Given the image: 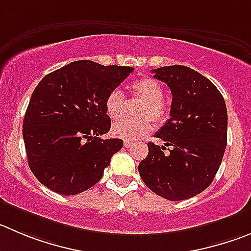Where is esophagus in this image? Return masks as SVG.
I'll return each mask as SVG.
<instances>
[{"label":"esophagus","mask_w":251,"mask_h":251,"mask_svg":"<svg viewBox=\"0 0 251 251\" xmlns=\"http://www.w3.org/2000/svg\"><path fill=\"white\" fill-rule=\"evenodd\" d=\"M131 145H132V142L128 141V140H125V141H124V146H125L126 149H127V147H130Z\"/></svg>","instance_id":"34e87169"}]
</instances>
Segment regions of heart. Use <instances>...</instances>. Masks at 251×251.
I'll use <instances>...</instances> for the list:
<instances>
[{
  "instance_id": "b5f03b06",
  "label": "heart",
  "mask_w": 251,
  "mask_h": 251,
  "mask_svg": "<svg viewBox=\"0 0 251 251\" xmlns=\"http://www.w3.org/2000/svg\"><path fill=\"white\" fill-rule=\"evenodd\" d=\"M133 94L144 99L139 109L140 119L124 118L112 125V132L115 136L125 140H139L151 132L152 119L156 123H165L170 115L167 104L162 100L163 88L154 79L145 76L139 79L131 85ZM125 110V97L120 90H112L107 94L105 99V111L111 119H119Z\"/></svg>"
}]
</instances>
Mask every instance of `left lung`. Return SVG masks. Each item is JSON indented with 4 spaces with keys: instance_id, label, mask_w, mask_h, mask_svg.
Masks as SVG:
<instances>
[{
    "instance_id": "8db88e82",
    "label": "left lung",
    "mask_w": 251,
    "mask_h": 251,
    "mask_svg": "<svg viewBox=\"0 0 251 251\" xmlns=\"http://www.w3.org/2000/svg\"><path fill=\"white\" fill-rule=\"evenodd\" d=\"M172 93L171 118L156 137L171 146L149 142L139 165L144 183L162 198L183 201L204 191L217 175L226 146L228 112L217 86L184 65L152 70Z\"/></svg>"
}]
</instances>
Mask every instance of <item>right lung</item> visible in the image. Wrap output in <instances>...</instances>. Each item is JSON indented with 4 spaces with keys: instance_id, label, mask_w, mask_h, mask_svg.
Returning a JSON list of instances; mask_svg holds the SVG:
<instances>
[{
    "instance_id": "right-lung-1",
    "label": "right lung",
    "mask_w": 251,
    "mask_h": 251,
    "mask_svg": "<svg viewBox=\"0 0 251 251\" xmlns=\"http://www.w3.org/2000/svg\"><path fill=\"white\" fill-rule=\"evenodd\" d=\"M132 67L76 60L44 76L23 120L28 166L47 188L63 196L86 191L101 179L120 139H100L111 127L105 99Z\"/></svg>"
}]
</instances>
